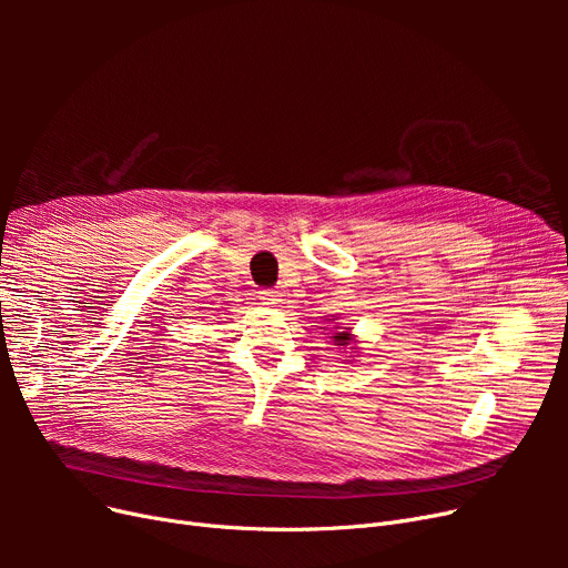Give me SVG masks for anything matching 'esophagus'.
I'll return each instance as SVG.
<instances>
[{
    "instance_id": "obj_1",
    "label": "esophagus",
    "mask_w": 568,
    "mask_h": 568,
    "mask_svg": "<svg viewBox=\"0 0 568 568\" xmlns=\"http://www.w3.org/2000/svg\"><path fill=\"white\" fill-rule=\"evenodd\" d=\"M260 300L264 302V304H278L281 302V292L278 290H262L260 292Z\"/></svg>"
}]
</instances>
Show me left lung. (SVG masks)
I'll list each match as a JSON object with an SVG mask.
<instances>
[{
    "mask_svg": "<svg viewBox=\"0 0 568 568\" xmlns=\"http://www.w3.org/2000/svg\"><path fill=\"white\" fill-rule=\"evenodd\" d=\"M334 338L338 341V345H347V341H349V334H347V332H341V334H336Z\"/></svg>",
    "mask_w": 568,
    "mask_h": 568,
    "instance_id": "left-lung-1",
    "label": "left lung"
}]
</instances>
